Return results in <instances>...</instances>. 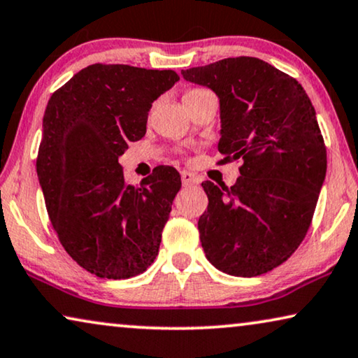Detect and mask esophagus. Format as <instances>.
I'll return each mask as SVG.
<instances>
[{"mask_svg": "<svg viewBox=\"0 0 358 358\" xmlns=\"http://www.w3.org/2000/svg\"><path fill=\"white\" fill-rule=\"evenodd\" d=\"M180 179H182V184L187 187V185H194L199 182V178L194 173H190V171H182L180 173Z\"/></svg>", "mask_w": 358, "mask_h": 358, "instance_id": "34e87169", "label": "esophagus"}]
</instances>
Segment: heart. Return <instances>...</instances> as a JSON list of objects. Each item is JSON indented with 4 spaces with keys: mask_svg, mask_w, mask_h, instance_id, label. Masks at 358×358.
Wrapping results in <instances>:
<instances>
[{
    "mask_svg": "<svg viewBox=\"0 0 358 358\" xmlns=\"http://www.w3.org/2000/svg\"><path fill=\"white\" fill-rule=\"evenodd\" d=\"M192 92H194V90H192Z\"/></svg>",
    "mask_w": 358,
    "mask_h": 358,
    "instance_id": "1",
    "label": "heart"
}]
</instances>
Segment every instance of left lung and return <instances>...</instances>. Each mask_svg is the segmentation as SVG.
Wrapping results in <instances>:
<instances>
[{
	"instance_id": "1",
	"label": "left lung",
	"mask_w": 358,
	"mask_h": 358,
	"mask_svg": "<svg viewBox=\"0 0 358 358\" xmlns=\"http://www.w3.org/2000/svg\"><path fill=\"white\" fill-rule=\"evenodd\" d=\"M220 100L217 150L242 159L232 187L201 182L208 210L201 247L215 268L252 278L271 271L307 234L326 176V148L302 85L258 58H227L180 72Z\"/></svg>"
}]
</instances>
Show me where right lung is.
I'll list each match as a JSON object with an SVG mask.
<instances>
[{
    "label": "right lung",
    "instance_id": "add662e5",
    "mask_svg": "<svg viewBox=\"0 0 358 358\" xmlns=\"http://www.w3.org/2000/svg\"><path fill=\"white\" fill-rule=\"evenodd\" d=\"M179 76L92 64L51 95L37 174L51 224L72 260L98 278L127 279L158 255L180 176L158 166L132 187L119 157L147 132L152 103Z\"/></svg>",
    "mask_w": 358,
    "mask_h": 358
}]
</instances>
